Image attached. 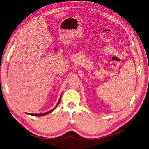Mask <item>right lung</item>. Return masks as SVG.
<instances>
[{"mask_svg":"<svg viewBox=\"0 0 149 149\" xmlns=\"http://www.w3.org/2000/svg\"><path fill=\"white\" fill-rule=\"evenodd\" d=\"M61 96H60V99H59V100L58 101V104H57V105L55 106L54 108H53L52 109L49 111H48V112H46V113H40V114H32V113H27V114H28V115H32V116H45L46 115H48V114L52 112L56 108L57 106H58L59 105V104L60 103V101H61Z\"/></svg>","mask_w":149,"mask_h":149,"instance_id":"right-lung-1","label":"right lung"}]
</instances>
